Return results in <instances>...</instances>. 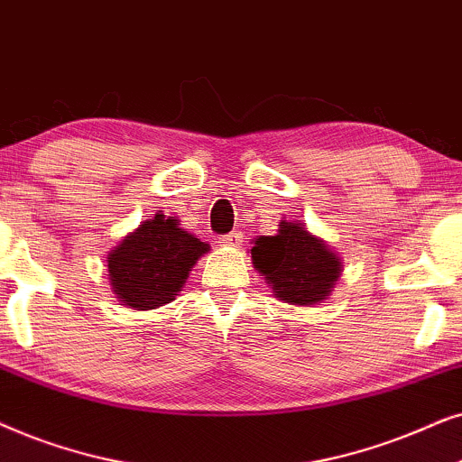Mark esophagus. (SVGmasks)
Segmentation results:
<instances>
[{"label": "esophagus", "instance_id": "obj_1", "mask_svg": "<svg viewBox=\"0 0 462 462\" xmlns=\"http://www.w3.org/2000/svg\"><path fill=\"white\" fill-rule=\"evenodd\" d=\"M219 243H221V245H227V247H241L243 235H241V232H238V230H232V232H227V235L221 236Z\"/></svg>", "mask_w": 462, "mask_h": 462}]
</instances>
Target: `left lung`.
Here are the masks:
<instances>
[{
  "label": "left lung",
  "instance_id": "obj_1",
  "mask_svg": "<svg viewBox=\"0 0 462 462\" xmlns=\"http://www.w3.org/2000/svg\"><path fill=\"white\" fill-rule=\"evenodd\" d=\"M251 257L276 298L289 304L321 302L340 276V260L304 226L291 221H281L276 236L257 238Z\"/></svg>",
  "mask_w": 462,
  "mask_h": 462
}]
</instances>
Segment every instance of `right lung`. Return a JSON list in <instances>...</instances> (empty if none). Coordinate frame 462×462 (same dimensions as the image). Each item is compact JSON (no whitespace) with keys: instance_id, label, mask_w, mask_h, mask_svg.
<instances>
[{"instance_id":"obj_1","label":"right lung","mask_w":462,"mask_h":462,"mask_svg":"<svg viewBox=\"0 0 462 462\" xmlns=\"http://www.w3.org/2000/svg\"><path fill=\"white\" fill-rule=\"evenodd\" d=\"M207 251L208 245L181 230L177 219L158 213L109 254L114 291L120 302L137 310L169 304L181 291L189 268Z\"/></svg>"}]
</instances>
